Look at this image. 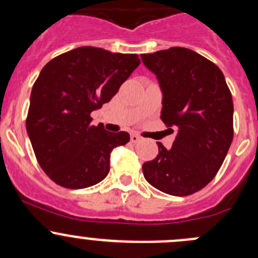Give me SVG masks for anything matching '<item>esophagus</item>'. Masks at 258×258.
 <instances>
[{"mask_svg": "<svg viewBox=\"0 0 258 258\" xmlns=\"http://www.w3.org/2000/svg\"><path fill=\"white\" fill-rule=\"evenodd\" d=\"M139 141H141V137H140L137 134H132L131 135V142H134V144H137Z\"/></svg>", "mask_w": 258, "mask_h": 258, "instance_id": "1", "label": "esophagus"}]
</instances>
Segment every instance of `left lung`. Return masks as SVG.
Wrapping results in <instances>:
<instances>
[{
    "label": "left lung",
    "mask_w": 258,
    "mask_h": 258,
    "mask_svg": "<svg viewBox=\"0 0 258 258\" xmlns=\"http://www.w3.org/2000/svg\"><path fill=\"white\" fill-rule=\"evenodd\" d=\"M162 92L161 119L175 127L172 147L142 166L155 188L188 196L204 188L225 161L233 139V102L222 71L192 49L171 47L141 54Z\"/></svg>",
    "instance_id": "obj_1"
}]
</instances>
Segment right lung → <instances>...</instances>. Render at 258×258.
Here are the masks:
<instances>
[{"label": "right lung", "mask_w": 258, "mask_h": 258, "mask_svg": "<svg viewBox=\"0 0 258 258\" xmlns=\"http://www.w3.org/2000/svg\"><path fill=\"white\" fill-rule=\"evenodd\" d=\"M139 64L137 54L83 46L54 57L41 70L31 92L26 130L52 181L79 189L108 175L111 152L126 145L130 135L91 126L90 114L111 101Z\"/></svg>", "instance_id": "right-lung-1"}]
</instances>
